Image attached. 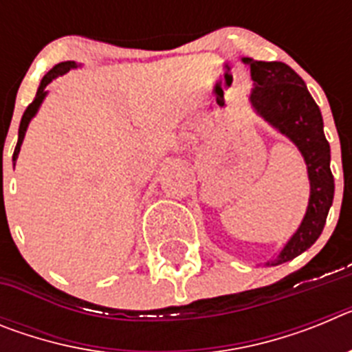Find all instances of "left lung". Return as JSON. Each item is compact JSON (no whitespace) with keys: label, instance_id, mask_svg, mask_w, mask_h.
Returning <instances> with one entry per match:
<instances>
[{"label":"left lung","instance_id":"8db88e82","mask_svg":"<svg viewBox=\"0 0 352 352\" xmlns=\"http://www.w3.org/2000/svg\"><path fill=\"white\" fill-rule=\"evenodd\" d=\"M243 63L250 67L254 80L252 107L298 146L309 170V208L301 226L278 257L266 263L268 266H276L312 247L324 229L335 194L333 174L329 169V144L322 130L321 111L296 72L282 61H254L252 58H243Z\"/></svg>","mask_w":352,"mask_h":352}]
</instances>
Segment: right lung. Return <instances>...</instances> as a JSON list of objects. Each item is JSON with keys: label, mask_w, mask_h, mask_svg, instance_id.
I'll list each match as a JSON object with an SVG mask.
<instances>
[{"label": "right lung", "mask_w": 352, "mask_h": 352, "mask_svg": "<svg viewBox=\"0 0 352 352\" xmlns=\"http://www.w3.org/2000/svg\"><path fill=\"white\" fill-rule=\"evenodd\" d=\"M72 68H77L76 61H63V63H58L56 67H52L51 70H49L47 74L43 76L42 82H40V86H38V91H36L35 100L28 105V109L24 111V114H23V120H21V125H19V141H17V146H15L14 157H12V160H14V166H15V160H17V157H19V151H21V144H23V141H24V135H26V130H28V125H30L31 118L35 116L36 111H38V107H40V104H42L43 98H45V95H47V91H45L47 84L51 82L52 79H56V77H60V76H63V74H67V72H70Z\"/></svg>", "instance_id": "obj_1"}]
</instances>
